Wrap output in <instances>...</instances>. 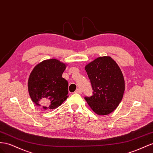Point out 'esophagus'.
Here are the masks:
<instances>
[{
    "label": "esophagus",
    "instance_id": "1",
    "mask_svg": "<svg viewBox=\"0 0 153 153\" xmlns=\"http://www.w3.org/2000/svg\"><path fill=\"white\" fill-rule=\"evenodd\" d=\"M75 93H79V94H82V91L81 89L80 88H78L76 91H75Z\"/></svg>",
    "mask_w": 153,
    "mask_h": 153
}]
</instances>
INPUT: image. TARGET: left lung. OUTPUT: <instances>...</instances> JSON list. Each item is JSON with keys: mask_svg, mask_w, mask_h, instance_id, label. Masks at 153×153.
Wrapping results in <instances>:
<instances>
[{"mask_svg": "<svg viewBox=\"0 0 153 153\" xmlns=\"http://www.w3.org/2000/svg\"><path fill=\"white\" fill-rule=\"evenodd\" d=\"M93 88V95L84 98L94 113L108 114L120 103L125 81L120 68L112 58L100 56L85 65Z\"/></svg>", "mask_w": 153, "mask_h": 153, "instance_id": "obj_1", "label": "left lung"}]
</instances>
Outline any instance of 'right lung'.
<instances>
[{
  "mask_svg": "<svg viewBox=\"0 0 153 153\" xmlns=\"http://www.w3.org/2000/svg\"><path fill=\"white\" fill-rule=\"evenodd\" d=\"M66 65L55 59L42 61L33 69L28 79L32 101L44 109H55L68 97V82L62 77Z\"/></svg>",
  "mask_w": 153,
  "mask_h": 153,
  "instance_id": "obj_1",
  "label": "right lung"
}]
</instances>
